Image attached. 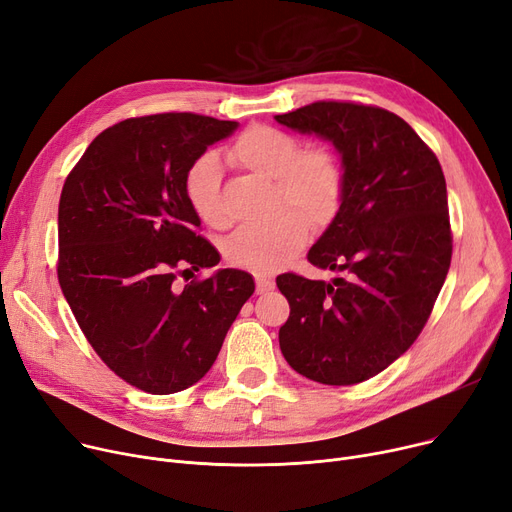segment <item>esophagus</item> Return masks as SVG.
<instances>
[{"mask_svg": "<svg viewBox=\"0 0 512 512\" xmlns=\"http://www.w3.org/2000/svg\"><path fill=\"white\" fill-rule=\"evenodd\" d=\"M273 287H275V283L271 279L256 277V291H258V294H269V291H273Z\"/></svg>", "mask_w": 512, "mask_h": 512, "instance_id": "esophagus-1", "label": "esophagus"}]
</instances>
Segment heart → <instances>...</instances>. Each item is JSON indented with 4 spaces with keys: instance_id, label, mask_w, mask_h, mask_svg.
<instances>
[{
    "instance_id": "heart-1",
    "label": "heart",
    "mask_w": 512,
    "mask_h": 512,
    "mask_svg": "<svg viewBox=\"0 0 512 512\" xmlns=\"http://www.w3.org/2000/svg\"><path fill=\"white\" fill-rule=\"evenodd\" d=\"M227 164L275 181V210H289L271 223L243 227L225 243V258L237 269L273 275L294 260L308 241V225L319 229L333 221L344 198V170L325 148L300 152V143L285 131L254 125L223 152ZM185 198L200 221L225 229L229 218L221 196V168L202 158L185 177Z\"/></svg>"
}]
</instances>
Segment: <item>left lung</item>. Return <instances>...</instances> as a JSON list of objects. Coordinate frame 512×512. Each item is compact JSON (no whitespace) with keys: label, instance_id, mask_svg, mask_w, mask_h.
<instances>
[{"label":"left lung","instance_id":"left-lung-1","mask_svg":"<svg viewBox=\"0 0 512 512\" xmlns=\"http://www.w3.org/2000/svg\"><path fill=\"white\" fill-rule=\"evenodd\" d=\"M279 125L329 141L342 160L344 198L308 260L331 281L277 277L289 302L279 346L289 367L325 385L367 381L425 327L452 258L442 166L394 112L316 102Z\"/></svg>","mask_w":512,"mask_h":512}]
</instances>
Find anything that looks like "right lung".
I'll use <instances>...</instances> for the list:
<instances>
[{
  "mask_svg": "<svg viewBox=\"0 0 512 512\" xmlns=\"http://www.w3.org/2000/svg\"><path fill=\"white\" fill-rule=\"evenodd\" d=\"M237 127L189 112L123 120L89 143L62 187V294L97 356L148 394L198 383L254 294L252 275L237 269L175 283L221 262L198 235L185 177Z\"/></svg>",
  "mask_w": 512,
  "mask_h": 512,
  "instance_id": "right-lung-1",
  "label": "right lung"
}]
</instances>
